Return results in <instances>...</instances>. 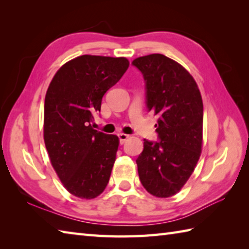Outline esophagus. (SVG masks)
<instances>
[{
  "mask_svg": "<svg viewBox=\"0 0 249 249\" xmlns=\"http://www.w3.org/2000/svg\"><path fill=\"white\" fill-rule=\"evenodd\" d=\"M118 137H119V139H120V143H121V144H123L124 142L129 138V135H127V134H123V133H120V134H118Z\"/></svg>",
  "mask_w": 249,
  "mask_h": 249,
  "instance_id": "obj_1",
  "label": "esophagus"
}]
</instances>
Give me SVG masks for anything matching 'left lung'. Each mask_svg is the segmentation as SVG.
<instances>
[{
	"label": "left lung",
	"instance_id": "1",
	"mask_svg": "<svg viewBox=\"0 0 249 249\" xmlns=\"http://www.w3.org/2000/svg\"><path fill=\"white\" fill-rule=\"evenodd\" d=\"M131 64L143 75L147 111L158 116V141L144 139L136 160L139 178L151 195L171 197L187 182L199 160L202 98L192 75L166 55L140 56Z\"/></svg>",
	"mask_w": 249,
	"mask_h": 249
}]
</instances>
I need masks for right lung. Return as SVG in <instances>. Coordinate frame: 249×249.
I'll use <instances>...</instances> for the list:
<instances>
[{
    "label": "right lung",
    "mask_w": 249,
    "mask_h": 249,
    "mask_svg": "<svg viewBox=\"0 0 249 249\" xmlns=\"http://www.w3.org/2000/svg\"><path fill=\"white\" fill-rule=\"evenodd\" d=\"M125 57L81 55L65 63L47 89L44 139L64 187L81 199L102 194L115 161L119 138L93 129L105 93L127 71Z\"/></svg>",
    "instance_id": "1"
}]
</instances>
